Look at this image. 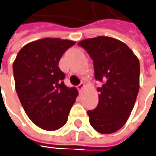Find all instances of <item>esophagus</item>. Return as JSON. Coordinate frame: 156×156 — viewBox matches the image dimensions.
<instances>
[{"label":"esophagus","instance_id":"obj_1","mask_svg":"<svg viewBox=\"0 0 156 156\" xmlns=\"http://www.w3.org/2000/svg\"><path fill=\"white\" fill-rule=\"evenodd\" d=\"M84 88H85V83H81L80 84H78V90H80V91H82Z\"/></svg>","mask_w":156,"mask_h":156}]
</instances>
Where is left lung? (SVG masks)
Masks as SVG:
<instances>
[{"mask_svg":"<svg viewBox=\"0 0 156 156\" xmlns=\"http://www.w3.org/2000/svg\"><path fill=\"white\" fill-rule=\"evenodd\" d=\"M94 62L99 102L87 114L91 126L101 134L119 131L126 123L139 90V60L125 42L99 36L78 42Z\"/></svg>","mask_w":156,"mask_h":156,"instance_id":"1","label":"left lung"}]
</instances>
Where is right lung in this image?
I'll list each match as a JSON object with an SVG mask.
<instances>
[{"instance_id":"obj_1","label":"right lung","mask_w":156,"mask_h":156,"mask_svg":"<svg viewBox=\"0 0 156 156\" xmlns=\"http://www.w3.org/2000/svg\"><path fill=\"white\" fill-rule=\"evenodd\" d=\"M76 42L46 37L22 48L12 64L16 92L27 116L38 127L56 131L67 121L78 90L65 85L59 61Z\"/></svg>"}]
</instances>
